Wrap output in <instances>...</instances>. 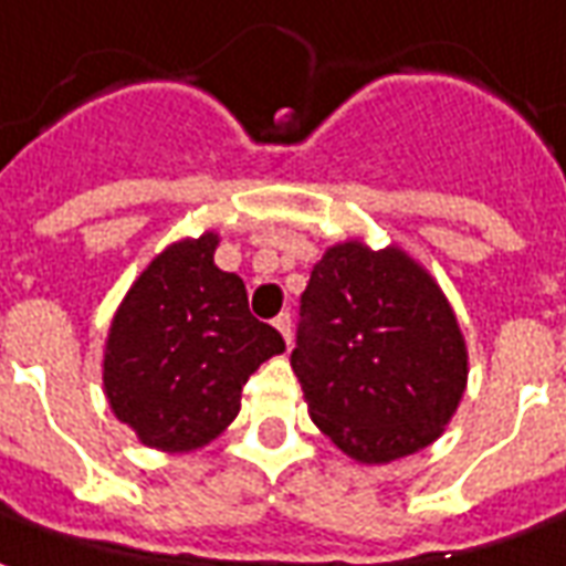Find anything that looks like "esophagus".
Here are the masks:
<instances>
[{"instance_id": "34e87169", "label": "esophagus", "mask_w": 566, "mask_h": 566, "mask_svg": "<svg viewBox=\"0 0 566 566\" xmlns=\"http://www.w3.org/2000/svg\"><path fill=\"white\" fill-rule=\"evenodd\" d=\"M274 325H277V332L283 334V340L292 344V316H289V313H280L277 319H274Z\"/></svg>"}]
</instances>
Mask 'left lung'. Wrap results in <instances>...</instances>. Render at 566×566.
Here are the masks:
<instances>
[{"label": "left lung", "instance_id": "left-lung-1", "mask_svg": "<svg viewBox=\"0 0 566 566\" xmlns=\"http://www.w3.org/2000/svg\"><path fill=\"white\" fill-rule=\"evenodd\" d=\"M292 370L346 455L386 464L434 443L468 382L443 292L401 250L337 243L301 295Z\"/></svg>", "mask_w": 566, "mask_h": 566}]
</instances>
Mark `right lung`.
<instances>
[{
    "label": "right lung",
    "mask_w": 566,
    "mask_h": 566,
    "mask_svg": "<svg viewBox=\"0 0 566 566\" xmlns=\"http://www.w3.org/2000/svg\"><path fill=\"white\" fill-rule=\"evenodd\" d=\"M217 234L168 247L119 304L105 349V391L142 443L189 452L241 410V389L286 349L259 323L238 274L213 265Z\"/></svg>",
    "instance_id": "right-lung-1"
}]
</instances>
